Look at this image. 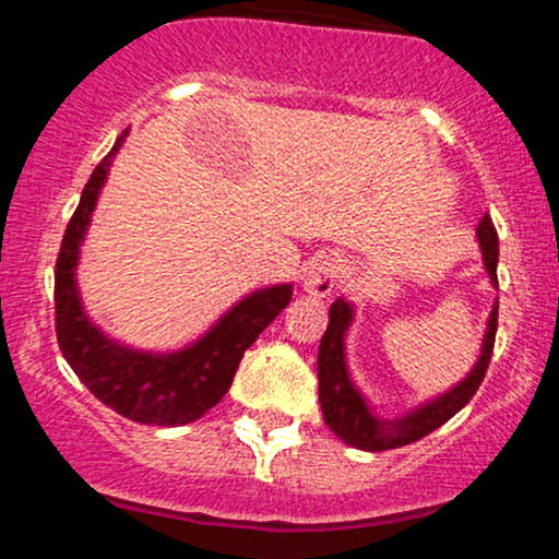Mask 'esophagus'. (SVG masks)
<instances>
[{
    "label": "esophagus",
    "mask_w": 559,
    "mask_h": 559,
    "mask_svg": "<svg viewBox=\"0 0 559 559\" xmlns=\"http://www.w3.org/2000/svg\"><path fill=\"white\" fill-rule=\"evenodd\" d=\"M338 273H342V265H338L336 258H320L307 262V265L301 267V288H305L310 297H331L333 288H336Z\"/></svg>",
    "instance_id": "34e87169"
}]
</instances>
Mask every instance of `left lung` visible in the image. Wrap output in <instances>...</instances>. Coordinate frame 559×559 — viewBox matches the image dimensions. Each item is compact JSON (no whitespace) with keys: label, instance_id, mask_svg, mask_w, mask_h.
<instances>
[{"label":"left lung","instance_id":"left-lung-1","mask_svg":"<svg viewBox=\"0 0 559 559\" xmlns=\"http://www.w3.org/2000/svg\"><path fill=\"white\" fill-rule=\"evenodd\" d=\"M480 260L484 271L489 273L491 286H497V260H499V241L497 230L489 215L478 223L476 230ZM497 310L499 301H493L489 318H486V331L480 338L478 360L467 370L463 381L454 383L444 394H436L431 400L415 404L413 409L400 415V418H383L376 413L373 402L365 396V391L357 386L355 376L346 360V336H349L352 323H355V305L349 299L338 297L329 310V329L320 338L318 349V396L320 409H323L325 426L331 428L344 444L365 449V452H386L413 441L423 439L439 426L457 415L467 402L473 400L480 381H484L486 368H489L493 336H497Z\"/></svg>","mask_w":559,"mask_h":559}]
</instances>
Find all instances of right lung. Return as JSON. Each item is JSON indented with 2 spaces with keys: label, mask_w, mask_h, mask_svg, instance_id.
I'll return each mask as SVG.
<instances>
[{
  "label": "right lung",
  "mask_w": 559,
  "mask_h": 559,
  "mask_svg": "<svg viewBox=\"0 0 559 559\" xmlns=\"http://www.w3.org/2000/svg\"><path fill=\"white\" fill-rule=\"evenodd\" d=\"M126 136L128 128L115 141L110 155L94 168L79 210L68 223L55 273L57 342L83 386L118 415L144 426H186L226 396L243 352L292 301L294 286L254 288L234 301L194 342L178 349H139L96 325L79 286L81 247Z\"/></svg>",
  "instance_id": "add662e5"
}]
</instances>
